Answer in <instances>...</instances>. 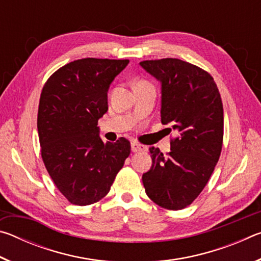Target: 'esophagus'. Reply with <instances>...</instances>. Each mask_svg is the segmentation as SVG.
Instances as JSON below:
<instances>
[{
  "instance_id": "obj_1",
  "label": "esophagus",
  "mask_w": 261,
  "mask_h": 261,
  "mask_svg": "<svg viewBox=\"0 0 261 261\" xmlns=\"http://www.w3.org/2000/svg\"><path fill=\"white\" fill-rule=\"evenodd\" d=\"M131 149H132V152H140V151H143V149H145V147L143 146V145H140L139 143H136V141H134V143L131 144Z\"/></svg>"
}]
</instances>
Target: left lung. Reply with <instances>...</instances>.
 Wrapping results in <instances>:
<instances>
[{
  "label": "left lung",
  "instance_id": "obj_1",
  "mask_svg": "<svg viewBox=\"0 0 261 261\" xmlns=\"http://www.w3.org/2000/svg\"><path fill=\"white\" fill-rule=\"evenodd\" d=\"M140 65L161 83V122L177 134L166 156L149 147L152 167L143 175L145 191L162 208L182 210L205 188L222 149L219 88L208 72L182 60L143 61Z\"/></svg>",
  "mask_w": 261,
  "mask_h": 261
}]
</instances>
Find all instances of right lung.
Instances as JSON below:
<instances>
[{"instance_id": "add662e5", "label": "right lung", "mask_w": 261, "mask_h": 261, "mask_svg": "<svg viewBox=\"0 0 261 261\" xmlns=\"http://www.w3.org/2000/svg\"><path fill=\"white\" fill-rule=\"evenodd\" d=\"M129 60L82 59L48 78L38 110L41 156L56 188L73 205L86 206L109 192L130 141L103 143L99 118L108 110V90Z\"/></svg>"}]
</instances>
